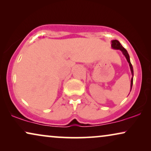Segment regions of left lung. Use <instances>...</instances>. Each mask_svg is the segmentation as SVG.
<instances>
[{
	"mask_svg": "<svg viewBox=\"0 0 151 151\" xmlns=\"http://www.w3.org/2000/svg\"><path fill=\"white\" fill-rule=\"evenodd\" d=\"M111 47H112L113 49L120 50L122 52L123 55H124L125 58H126V59H127V62L129 64L130 69H131V74H132V78H131V91L132 86H133V66H132L131 63V61H130V57H129V53H128L127 51L126 50V49L124 48L122 46V45L120 44V42H119V41L117 40H111Z\"/></svg>",
	"mask_w": 151,
	"mask_h": 151,
	"instance_id": "left-lung-1",
	"label": "left lung"
}]
</instances>
